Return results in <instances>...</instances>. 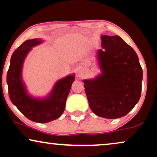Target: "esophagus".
I'll use <instances>...</instances> for the list:
<instances>
[{
	"mask_svg": "<svg viewBox=\"0 0 157 157\" xmlns=\"http://www.w3.org/2000/svg\"><path fill=\"white\" fill-rule=\"evenodd\" d=\"M79 75H80V74H79Z\"/></svg>",
	"mask_w": 157,
	"mask_h": 157,
	"instance_id": "obj_1",
	"label": "esophagus"
}]
</instances>
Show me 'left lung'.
Instances as JSON below:
<instances>
[{"label": "left lung", "mask_w": 157, "mask_h": 157, "mask_svg": "<svg viewBox=\"0 0 157 157\" xmlns=\"http://www.w3.org/2000/svg\"><path fill=\"white\" fill-rule=\"evenodd\" d=\"M98 51L101 74L84 80L91 110L98 117L117 119L127 114L141 97L142 68L135 51L119 36H101Z\"/></svg>", "instance_id": "left-lung-1"}]
</instances>
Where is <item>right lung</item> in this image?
<instances>
[{"label": "right lung", "mask_w": 157, "mask_h": 157, "mask_svg": "<svg viewBox=\"0 0 157 157\" xmlns=\"http://www.w3.org/2000/svg\"><path fill=\"white\" fill-rule=\"evenodd\" d=\"M40 43L41 40L38 39L27 40L15 50L10 59L6 80L10 99L17 109L31 121L47 123L58 119L63 113L74 76L71 75L58 81L46 99H36L28 95L21 80V68L31 47Z\"/></svg>", "instance_id": "add662e5"}]
</instances>
